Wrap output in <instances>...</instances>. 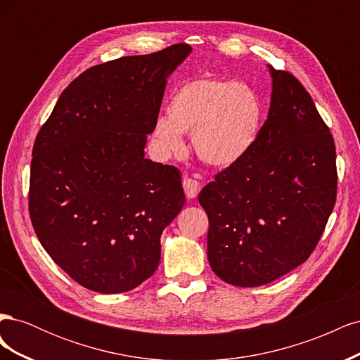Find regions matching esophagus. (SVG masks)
Wrapping results in <instances>:
<instances>
[{"label":"esophagus","mask_w":360,"mask_h":360,"mask_svg":"<svg viewBox=\"0 0 360 360\" xmlns=\"http://www.w3.org/2000/svg\"><path fill=\"white\" fill-rule=\"evenodd\" d=\"M183 188H184V193H186V197L189 200H193L198 197V193L201 191V184H200V181L193 180V179H184Z\"/></svg>","instance_id":"esophagus-1"}]
</instances>
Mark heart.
Returning <instances> with one entry per match:
<instances>
[{"label":"heart","mask_w":360,"mask_h":360,"mask_svg":"<svg viewBox=\"0 0 360 360\" xmlns=\"http://www.w3.org/2000/svg\"><path fill=\"white\" fill-rule=\"evenodd\" d=\"M263 115V102L252 86L204 75L172 94L167 117L156 120L153 138L162 151L179 155L184 150L183 134H192L201 160L228 168L254 148Z\"/></svg>","instance_id":"b5f03b06"}]
</instances>
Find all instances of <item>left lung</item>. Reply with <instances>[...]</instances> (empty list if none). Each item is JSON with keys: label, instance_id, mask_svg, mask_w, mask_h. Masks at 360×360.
Masks as SVG:
<instances>
[{"label": "left lung", "instance_id": "8db88e82", "mask_svg": "<svg viewBox=\"0 0 360 360\" xmlns=\"http://www.w3.org/2000/svg\"><path fill=\"white\" fill-rule=\"evenodd\" d=\"M271 76L266 123L249 155L205 184L207 258L226 284L258 287L308 259L336 200V151L304 86Z\"/></svg>", "mask_w": 360, "mask_h": 360}]
</instances>
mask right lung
<instances>
[{"mask_svg":"<svg viewBox=\"0 0 360 360\" xmlns=\"http://www.w3.org/2000/svg\"><path fill=\"white\" fill-rule=\"evenodd\" d=\"M179 43L79 75L32 147L30 216L41 246L91 291L136 288L155 274L162 231L184 205L181 172L146 159Z\"/></svg>","mask_w":360,"mask_h":360,"instance_id":"right-lung-1","label":"right lung"}]
</instances>
